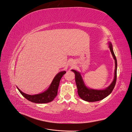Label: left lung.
I'll return each mask as SVG.
<instances>
[{
	"instance_id": "left-lung-1",
	"label": "left lung",
	"mask_w": 132,
	"mask_h": 132,
	"mask_svg": "<svg viewBox=\"0 0 132 132\" xmlns=\"http://www.w3.org/2000/svg\"><path fill=\"white\" fill-rule=\"evenodd\" d=\"M109 48L110 49L111 54H112L114 60H115V70L113 81L110 85L106 89L98 90L87 88L85 86L80 73H78V72L75 71V70H72V72H73L75 73V81L77 87L78 94L79 96L84 101L90 102H93L102 100L103 99L107 97L108 95H109L112 93L113 89L115 87L117 79V60L115 54H114L113 51L112 44L111 43H110L109 44Z\"/></svg>"
}]
</instances>
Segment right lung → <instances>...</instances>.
<instances>
[{
  "instance_id": "right-lung-1",
  "label": "right lung",
  "mask_w": 132,
  "mask_h": 132,
  "mask_svg": "<svg viewBox=\"0 0 132 132\" xmlns=\"http://www.w3.org/2000/svg\"><path fill=\"white\" fill-rule=\"evenodd\" d=\"M65 71H63L57 73V75H56V76L54 77L49 88L46 92L39 94L33 95H28L22 92L19 89H18L20 93L22 95L29 101L36 103H49V102H51L53 101L57 95L58 87L59 85L61 77H63V76L64 74H65Z\"/></svg>"
}]
</instances>
